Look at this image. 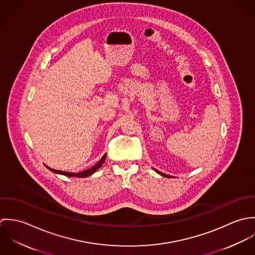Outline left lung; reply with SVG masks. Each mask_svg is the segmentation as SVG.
Listing matches in <instances>:
<instances>
[{"mask_svg":"<svg viewBox=\"0 0 255 255\" xmlns=\"http://www.w3.org/2000/svg\"><path fill=\"white\" fill-rule=\"evenodd\" d=\"M155 170V169H154ZM159 175H161V176H163V177H166V178H171L170 176H168V175H166V174H163V173H161V172H159V171H157V170H155Z\"/></svg>","mask_w":255,"mask_h":255,"instance_id":"1","label":"left lung"}]
</instances>
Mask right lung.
<instances>
[{
	"instance_id": "1",
	"label": "right lung",
	"mask_w": 255,
	"mask_h": 255,
	"mask_svg": "<svg viewBox=\"0 0 255 255\" xmlns=\"http://www.w3.org/2000/svg\"><path fill=\"white\" fill-rule=\"evenodd\" d=\"M106 156H107V153L101 158V160L97 163V164H95L93 167H91L90 169H87V170H85V171H83V172H79V173H69V172H65V171H59V170H54V169H51L50 167H48V166H46L50 171H52L53 173H56V174H61V175H64V176H67V177H77V178H86V177H88V176H90V175H92L93 173H95L102 165H103V163L105 162V159H106Z\"/></svg>"
}]
</instances>
